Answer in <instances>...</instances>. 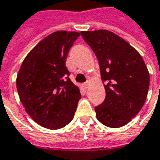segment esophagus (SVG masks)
<instances>
[{"instance_id": "34e87169", "label": "esophagus", "mask_w": 160, "mask_h": 160, "mask_svg": "<svg viewBox=\"0 0 160 160\" xmlns=\"http://www.w3.org/2000/svg\"><path fill=\"white\" fill-rule=\"evenodd\" d=\"M89 82H88V81H87V82H86V83H84L83 84V88H84V89H87V88H88V86H89Z\"/></svg>"}]
</instances>
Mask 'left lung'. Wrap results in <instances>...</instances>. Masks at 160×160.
Segmentation results:
<instances>
[{
  "label": "left lung",
  "mask_w": 160,
  "mask_h": 160,
  "mask_svg": "<svg viewBox=\"0 0 160 160\" xmlns=\"http://www.w3.org/2000/svg\"><path fill=\"white\" fill-rule=\"evenodd\" d=\"M83 40L95 53L106 97L95 107L104 126L118 128L129 123L144 104L150 75L139 52L126 41L108 30L83 31Z\"/></svg>",
  "instance_id": "8db88e82"
}]
</instances>
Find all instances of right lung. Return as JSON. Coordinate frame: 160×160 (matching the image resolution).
I'll return each instance as SVG.
<instances>
[{
    "mask_svg": "<svg viewBox=\"0 0 160 160\" xmlns=\"http://www.w3.org/2000/svg\"><path fill=\"white\" fill-rule=\"evenodd\" d=\"M80 35L58 31L48 35L28 53L17 77V89L26 111L48 129L70 122L81 99L79 88L69 78L66 60Z\"/></svg>",
    "mask_w": 160,
    "mask_h": 160,
    "instance_id": "obj_1",
    "label": "right lung"
}]
</instances>
